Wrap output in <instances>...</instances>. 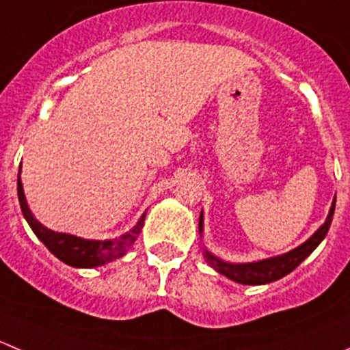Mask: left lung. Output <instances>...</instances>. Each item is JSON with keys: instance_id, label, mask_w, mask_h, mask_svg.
Here are the masks:
<instances>
[{"instance_id": "1", "label": "left lung", "mask_w": 350, "mask_h": 350, "mask_svg": "<svg viewBox=\"0 0 350 350\" xmlns=\"http://www.w3.org/2000/svg\"><path fill=\"white\" fill-rule=\"evenodd\" d=\"M335 213V199L334 204L330 208V215H328L327 221L323 223L321 227L318 228L314 235L311 239L304 242L302 245H299L294 251L287 252V254L277 256V258L262 259L258 262H245V265H230V262L219 261L218 258H215L213 254H209L208 251L204 252L206 259H208L209 265L216 269L218 273L228 277L230 280L237 282L242 285H265L271 284L275 280H280L285 275L292 271V269L297 268L312 251L319 245V242L327 237L328 228L332 225V218H334ZM199 232H202V215L199 216Z\"/></svg>"}]
</instances>
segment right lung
<instances>
[{"label": "right lung", "mask_w": 350, "mask_h": 350, "mask_svg": "<svg viewBox=\"0 0 350 350\" xmlns=\"http://www.w3.org/2000/svg\"><path fill=\"white\" fill-rule=\"evenodd\" d=\"M16 192H18V202L20 208H22L23 218L27 219L32 232L38 235L39 241L59 261L75 266V268H94V266L105 265V262L113 261V259L122 258L131 249V245L134 244L137 235L141 234L142 225H144V215H142L134 230L115 239V241H85V239L75 237V235L59 234V232H53L49 228L42 227L41 223L34 218L31 209H29L20 178L16 180Z\"/></svg>", "instance_id": "obj_1"}]
</instances>
